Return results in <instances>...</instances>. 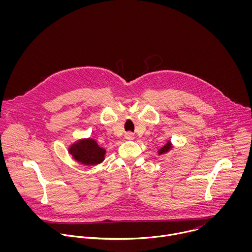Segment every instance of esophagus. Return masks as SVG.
<instances>
[{
	"label": "esophagus",
	"instance_id": "esophagus-1",
	"mask_svg": "<svg viewBox=\"0 0 252 252\" xmlns=\"http://www.w3.org/2000/svg\"><path fill=\"white\" fill-rule=\"evenodd\" d=\"M125 137L127 140H132L134 138V133H132L131 131H127L125 133Z\"/></svg>",
	"mask_w": 252,
	"mask_h": 252
}]
</instances>
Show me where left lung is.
<instances>
[{
  "label": "left lung",
  "mask_w": 252,
  "mask_h": 252,
  "mask_svg": "<svg viewBox=\"0 0 252 252\" xmlns=\"http://www.w3.org/2000/svg\"><path fill=\"white\" fill-rule=\"evenodd\" d=\"M169 149H170V142L168 141L163 148H161V149L158 151V153H159V155H162V154H164V153L168 152V151H169Z\"/></svg>",
  "instance_id": "1"
}]
</instances>
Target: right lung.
<instances>
[{
    "label": "right lung",
    "instance_id": "add662e5",
    "mask_svg": "<svg viewBox=\"0 0 252 252\" xmlns=\"http://www.w3.org/2000/svg\"><path fill=\"white\" fill-rule=\"evenodd\" d=\"M74 158L87 165L100 163L104 159L105 151L97 146L95 140L92 138L83 139L69 149Z\"/></svg>",
    "mask_w": 252,
    "mask_h": 252
}]
</instances>
